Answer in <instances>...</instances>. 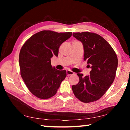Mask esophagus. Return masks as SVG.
<instances>
[{"label": "esophagus", "instance_id": "obj_1", "mask_svg": "<svg viewBox=\"0 0 130 130\" xmlns=\"http://www.w3.org/2000/svg\"><path fill=\"white\" fill-rule=\"evenodd\" d=\"M67 76H69L70 75H73L74 73H73V72L70 71V70H67Z\"/></svg>", "mask_w": 130, "mask_h": 130}]
</instances>
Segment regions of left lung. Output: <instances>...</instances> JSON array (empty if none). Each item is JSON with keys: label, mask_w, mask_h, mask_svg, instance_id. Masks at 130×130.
I'll return each mask as SVG.
<instances>
[{"label": "left lung", "mask_w": 130, "mask_h": 130, "mask_svg": "<svg viewBox=\"0 0 130 130\" xmlns=\"http://www.w3.org/2000/svg\"><path fill=\"white\" fill-rule=\"evenodd\" d=\"M73 36L83 43L84 60L91 67L90 75L78 73L77 84L72 87L73 93L83 103L99 99L108 89L115 78L118 61L111 46L99 35L93 32H73Z\"/></svg>", "instance_id": "1"}]
</instances>
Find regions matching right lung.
<instances>
[{
    "label": "right lung",
    "instance_id": "1",
    "mask_svg": "<svg viewBox=\"0 0 130 130\" xmlns=\"http://www.w3.org/2000/svg\"><path fill=\"white\" fill-rule=\"evenodd\" d=\"M71 36V32L43 30L32 36L22 47L19 57L21 75L37 98L47 99L55 95L67 76L65 70L52 67L50 59L58 56L61 45Z\"/></svg>",
    "mask_w": 130,
    "mask_h": 130
}]
</instances>
